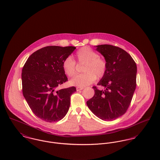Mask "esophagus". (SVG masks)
Segmentation results:
<instances>
[{"mask_svg":"<svg viewBox=\"0 0 160 160\" xmlns=\"http://www.w3.org/2000/svg\"><path fill=\"white\" fill-rule=\"evenodd\" d=\"M84 88H83V87H77V91H80V90H82Z\"/></svg>","mask_w":160,"mask_h":160,"instance_id":"obj_1","label":"esophagus"}]
</instances>
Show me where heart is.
<instances>
[{"label": "heart", "mask_w": 160, "mask_h": 160, "mask_svg": "<svg viewBox=\"0 0 160 160\" xmlns=\"http://www.w3.org/2000/svg\"><path fill=\"white\" fill-rule=\"evenodd\" d=\"M75 57L79 63L85 64L82 71L84 73L77 75L71 81L72 85L85 87L92 83L96 79H101L106 74L107 62L99 54L88 47L79 49L75 53ZM62 69L67 76L73 77L75 75L76 62L71 56H67L62 62Z\"/></svg>", "instance_id": "b5f03b06"}]
</instances>
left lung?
Returning <instances> with one entry per match:
<instances>
[{
	"label": "left lung",
	"instance_id": "left-lung-1",
	"mask_svg": "<svg viewBox=\"0 0 160 160\" xmlns=\"http://www.w3.org/2000/svg\"><path fill=\"white\" fill-rule=\"evenodd\" d=\"M108 65L106 75L96 87L94 96L87 102L91 112L102 120L111 121L126 113L136 87L137 66L131 55L124 50L111 45L96 46Z\"/></svg>",
	"mask_w": 160,
	"mask_h": 160
}]
</instances>
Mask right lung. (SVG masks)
Here are the masks:
<instances>
[{"instance_id": "1", "label": "right lung", "mask_w": 160, "mask_h": 160, "mask_svg": "<svg viewBox=\"0 0 160 160\" xmlns=\"http://www.w3.org/2000/svg\"><path fill=\"white\" fill-rule=\"evenodd\" d=\"M75 47L48 46L32 54L24 64L21 73L22 91L28 105L36 116L54 122L67 114L75 87L56 90L68 81L62 68L63 60Z\"/></svg>"}]
</instances>
